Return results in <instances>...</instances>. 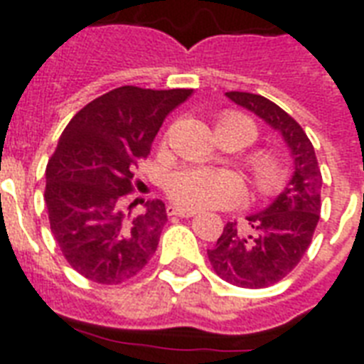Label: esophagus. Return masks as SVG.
I'll list each match as a JSON object with an SVG mask.
<instances>
[{
    "mask_svg": "<svg viewBox=\"0 0 364 364\" xmlns=\"http://www.w3.org/2000/svg\"><path fill=\"white\" fill-rule=\"evenodd\" d=\"M166 211H168V215L170 217H194L198 213V211L187 210V208H181V205L177 204H170L166 208Z\"/></svg>",
    "mask_w": 364,
    "mask_h": 364,
    "instance_id": "obj_1",
    "label": "esophagus"
}]
</instances>
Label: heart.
<instances>
[{"label":"heart","instance_id":"b5f03b06","mask_svg":"<svg viewBox=\"0 0 364 364\" xmlns=\"http://www.w3.org/2000/svg\"><path fill=\"white\" fill-rule=\"evenodd\" d=\"M225 121L236 122L243 128L245 145L257 137V128L242 115H230ZM251 177L259 191H272L279 185L282 170L277 160L268 153H257L249 160ZM166 191L170 198L188 210L228 208L243 198V181L230 170H215L208 166H183L171 171L166 179Z\"/></svg>","mask_w":364,"mask_h":364}]
</instances>
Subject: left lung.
Instances as JSON below:
<instances>
[{
  "label": "left lung",
  "mask_w": 364,
  "mask_h": 364,
  "mask_svg": "<svg viewBox=\"0 0 364 364\" xmlns=\"http://www.w3.org/2000/svg\"><path fill=\"white\" fill-rule=\"evenodd\" d=\"M227 98L279 132L293 159V176L272 204L245 217L247 228L227 223L215 247L208 249L217 276L262 289L287 276L310 247L321 211V171L306 132L279 105L249 92H227Z\"/></svg>",
  "instance_id": "1"
}]
</instances>
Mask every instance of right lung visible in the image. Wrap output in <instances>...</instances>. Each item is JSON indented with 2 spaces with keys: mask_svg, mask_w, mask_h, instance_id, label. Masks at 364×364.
<instances>
[{
  "mask_svg": "<svg viewBox=\"0 0 364 364\" xmlns=\"http://www.w3.org/2000/svg\"><path fill=\"white\" fill-rule=\"evenodd\" d=\"M191 92L119 87L85 105L62 132L45 173L48 221L65 260L90 282H126L156 251L164 202L149 200L134 217L124 198L166 115Z\"/></svg>",
  "mask_w": 364,
  "mask_h": 364,
  "instance_id": "1",
  "label": "right lung"
}]
</instances>
